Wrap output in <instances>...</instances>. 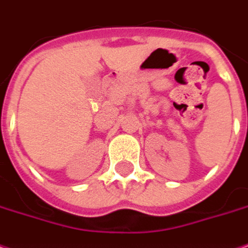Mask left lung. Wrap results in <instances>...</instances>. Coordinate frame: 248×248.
Returning <instances> with one entry per match:
<instances>
[{"mask_svg":"<svg viewBox=\"0 0 248 248\" xmlns=\"http://www.w3.org/2000/svg\"><path fill=\"white\" fill-rule=\"evenodd\" d=\"M247 108H248V106H247Z\"/></svg>","mask_w":248,"mask_h":248,"instance_id":"left-lung-1","label":"left lung"}]
</instances>
